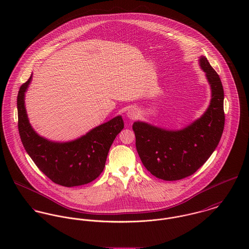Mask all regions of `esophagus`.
<instances>
[{
    "mask_svg": "<svg viewBox=\"0 0 249 249\" xmlns=\"http://www.w3.org/2000/svg\"><path fill=\"white\" fill-rule=\"evenodd\" d=\"M126 115H127V117H128L129 119L135 120V119H137L138 116H139V110H138L137 108H134V107H133V108H130V109L127 110Z\"/></svg>",
    "mask_w": 249,
    "mask_h": 249,
    "instance_id": "1",
    "label": "esophagus"
}]
</instances>
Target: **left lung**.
Here are the masks:
<instances>
[{
  "label": "left lung",
  "instance_id": "left-lung-1",
  "mask_svg": "<svg viewBox=\"0 0 249 249\" xmlns=\"http://www.w3.org/2000/svg\"><path fill=\"white\" fill-rule=\"evenodd\" d=\"M211 87L210 105L203 115L179 130H170L137 121L132 128L142 165L166 181L194 175L211 156L224 128L221 80L205 56L198 59Z\"/></svg>",
  "mask_w": 249,
  "mask_h": 249
}]
</instances>
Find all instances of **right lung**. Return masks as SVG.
<instances>
[{
    "instance_id": "add662e5",
    "label": "right lung",
    "mask_w": 249,
    "mask_h": 249,
    "mask_svg": "<svg viewBox=\"0 0 249 249\" xmlns=\"http://www.w3.org/2000/svg\"><path fill=\"white\" fill-rule=\"evenodd\" d=\"M33 73L17 97L18 129L23 145L38 169L53 182L74 187L92 182L106 167L109 148L124 128L122 116H117L85 135L70 142H53L38 135L30 124L25 107V93Z\"/></svg>"
}]
</instances>
